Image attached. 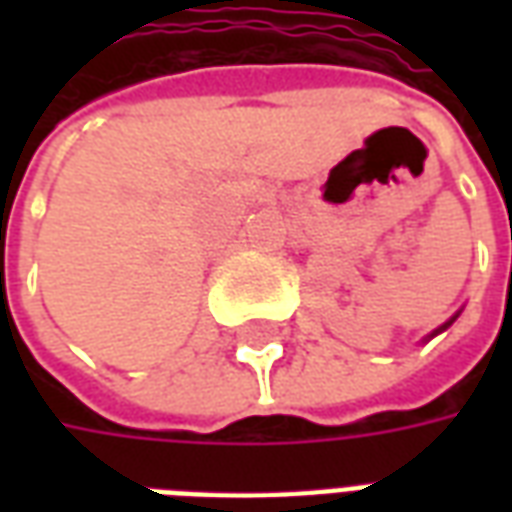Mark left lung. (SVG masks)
Segmentation results:
<instances>
[{"mask_svg": "<svg viewBox=\"0 0 512 512\" xmlns=\"http://www.w3.org/2000/svg\"><path fill=\"white\" fill-rule=\"evenodd\" d=\"M452 321H455V318H452ZM452 321H450V323H452ZM450 323H444V326H441V329H447V326H450Z\"/></svg>", "mask_w": 512, "mask_h": 512, "instance_id": "left-lung-1", "label": "left lung"}]
</instances>
